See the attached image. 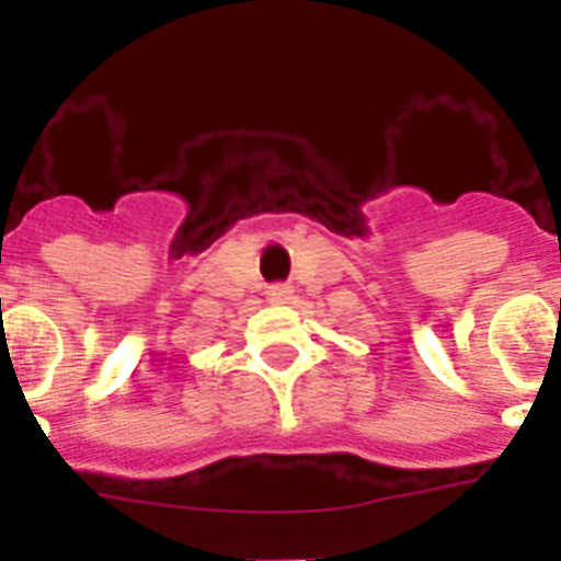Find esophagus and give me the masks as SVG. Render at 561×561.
<instances>
[{
	"label": "esophagus",
	"mask_w": 561,
	"mask_h": 561,
	"mask_svg": "<svg viewBox=\"0 0 561 561\" xmlns=\"http://www.w3.org/2000/svg\"><path fill=\"white\" fill-rule=\"evenodd\" d=\"M291 300V286L286 284H275L266 289V304H275V306H284Z\"/></svg>",
	"instance_id": "esophagus-1"
}]
</instances>
